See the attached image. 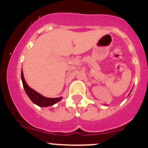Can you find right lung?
Returning <instances> with one entry per match:
<instances>
[{
    "label": "right lung",
    "mask_w": 148,
    "mask_h": 148,
    "mask_svg": "<svg viewBox=\"0 0 148 148\" xmlns=\"http://www.w3.org/2000/svg\"><path fill=\"white\" fill-rule=\"evenodd\" d=\"M21 80L22 83H23V88L25 90L26 93L29 96L30 100L32 101L34 104H37V105L40 106V107H49V106H52L55 104L56 103L58 102L59 101L62 99V98H47L44 97L38 92L32 90V88H30L28 86V84L26 82L24 77H23V70H21Z\"/></svg>",
    "instance_id": "add662e5"
}]
</instances>
